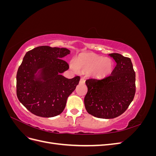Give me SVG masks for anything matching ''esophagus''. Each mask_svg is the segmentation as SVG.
<instances>
[{
	"label": "esophagus",
	"instance_id": "1",
	"mask_svg": "<svg viewBox=\"0 0 156 156\" xmlns=\"http://www.w3.org/2000/svg\"><path fill=\"white\" fill-rule=\"evenodd\" d=\"M84 82H85V80H84V79L83 77H81V79H80L79 83L82 84V83H84Z\"/></svg>",
	"mask_w": 156,
	"mask_h": 156
}]
</instances>
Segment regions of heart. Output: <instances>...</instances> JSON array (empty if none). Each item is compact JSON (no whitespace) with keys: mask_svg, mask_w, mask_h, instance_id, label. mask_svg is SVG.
<instances>
[{"mask_svg":"<svg viewBox=\"0 0 156 156\" xmlns=\"http://www.w3.org/2000/svg\"><path fill=\"white\" fill-rule=\"evenodd\" d=\"M74 69H78L83 72H92L97 77H105L110 75L113 68V62L108 58H103L102 56L94 53H83L79 55L75 60V65L72 64Z\"/></svg>","mask_w":156,"mask_h":156,"instance_id":"1","label":"heart"}]
</instances>
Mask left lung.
Returning a JSON list of instances; mask_svg holds the SVG:
<instances>
[{"mask_svg": "<svg viewBox=\"0 0 156 156\" xmlns=\"http://www.w3.org/2000/svg\"><path fill=\"white\" fill-rule=\"evenodd\" d=\"M116 66L111 75L85 81L88 92L84 99L87 111L100 119H114L127 110L135 90V73L131 60L119 53L109 55Z\"/></svg>", "mask_w": 156, "mask_h": 156, "instance_id": "1", "label": "left lung"}]
</instances>
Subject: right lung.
<instances>
[{
    "instance_id": "add662e5",
    "label": "right lung",
    "mask_w": 156,
    "mask_h": 156,
    "mask_svg": "<svg viewBox=\"0 0 156 156\" xmlns=\"http://www.w3.org/2000/svg\"><path fill=\"white\" fill-rule=\"evenodd\" d=\"M69 53L66 48L44 45L25 54L17 70L16 92L18 100L32 114L49 118L64 111L80 80L79 76L67 79L61 75L69 69L62 58Z\"/></svg>"
}]
</instances>
